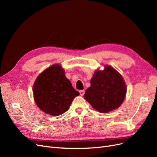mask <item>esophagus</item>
Instances as JSON below:
<instances>
[{
    "label": "esophagus",
    "instance_id": "1",
    "mask_svg": "<svg viewBox=\"0 0 157 157\" xmlns=\"http://www.w3.org/2000/svg\"><path fill=\"white\" fill-rule=\"evenodd\" d=\"M80 95L81 96H84V93H85V91L84 90H80Z\"/></svg>",
    "mask_w": 157,
    "mask_h": 157
}]
</instances>
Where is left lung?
Masks as SVG:
<instances>
[{"label": "left lung", "instance_id": "8db88e82", "mask_svg": "<svg viewBox=\"0 0 157 157\" xmlns=\"http://www.w3.org/2000/svg\"><path fill=\"white\" fill-rule=\"evenodd\" d=\"M84 98L94 109L107 113L119 107L124 100L126 84L122 75L110 65L95 71Z\"/></svg>", "mask_w": 157, "mask_h": 157}]
</instances>
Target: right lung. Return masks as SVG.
Masks as SVG:
<instances>
[{
  "instance_id": "1",
  "label": "right lung",
  "mask_w": 157,
  "mask_h": 157,
  "mask_svg": "<svg viewBox=\"0 0 157 157\" xmlns=\"http://www.w3.org/2000/svg\"><path fill=\"white\" fill-rule=\"evenodd\" d=\"M33 97L41 111L52 116L67 111L75 97L80 94L65 75V70L57 63L38 76L33 84Z\"/></svg>"
}]
</instances>
